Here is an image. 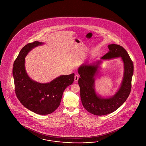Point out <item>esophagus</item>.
Returning <instances> with one entry per match:
<instances>
[{"label": "esophagus", "instance_id": "34e87169", "mask_svg": "<svg viewBox=\"0 0 146 146\" xmlns=\"http://www.w3.org/2000/svg\"><path fill=\"white\" fill-rule=\"evenodd\" d=\"M79 76L78 75V74H76L75 76H74V81L75 82H77L78 80V79H79Z\"/></svg>", "mask_w": 146, "mask_h": 146}]
</instances>
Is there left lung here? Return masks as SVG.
<instances>
[{"mask_svg": "<svg viewBox=\"0 0 146 146\" xmlns=\"http://www.w3.org/2000/svg\"><path fill=\"white\" fill-rule=\"evenodd\" d=\"M108 47L109 52L103 56L102 59L121 57L124 64L123 80L121 87L114 96L103 99L98 96L95 92L94 77L101 62H96L93 65H84L78 69V73L80 75L78 84L82 104L87 111L94 115L101 116L114 112L125 102L131 88L133 64L127 51L123 47L114 44L109 45Z\"/></svg>", "mask_w": 146, "mask_h": 146, "instance_id": "left-lung-1", "label": "left lung"}]
</instances>
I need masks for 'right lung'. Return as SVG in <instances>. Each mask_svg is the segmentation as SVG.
Masks as SVG:
<instances>
[{"label":"right lung","instance_id":"obj_1","mask_svg":"<svg viewBox=\"0 0 146 146\" xmlns=\"http://www.w3.org/2000/svg\"><path fill=\"white\" fill-rule=\"evenodd\" d=\"M42 42L35 41L22 48L13 63V74L16 96L26 108L40 115L53 113L60 105L62 93L74 80V74L62 75L47 84L31 80L25 72V57Z\"/></svg>","mask_w":146,"mask_h":146}]
</instances>
